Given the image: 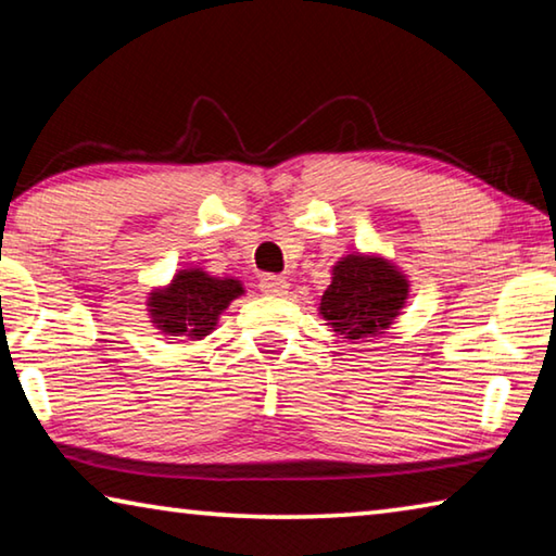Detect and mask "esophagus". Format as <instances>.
Listing matches in <instances>:
<instances>
[{
  "label": "esophagus",
  "instance_id": "esophagus-1",
  "mask_svg": "<svg viewBox=\"0 0 556 556\" xmlns=\"http://www.w3.org/2000/svg\"><path fill=\"white\" fill-rule=\"evenodd\" d=\"M260 289L265 291V294L281 296V294H287L289 281L285 277H279V275H265V277L260 279Z\"/></svg>",
  "mask_w": 556,
  "mask_h": 556
}]
</instances>
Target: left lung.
I'll return each mask as SVG.
<instances>
[{
	"label": "left lung",
	"instance_id": "8db88e82",
	"mask_svg": "<svg viewBox=\"0 0 556 556\" xmlns=\"http://www.w3.org/2000/svg\"><path fill=\"white\" fill-rule=\"evenodd\" d=\"M407 294V279L388 260L355 252L333 267V279L324 291L318 312L338 336L361 341L388 331Z\"/></svg>",
	"mask_w": 556,
	"mask_h": 556
}]
</instances>
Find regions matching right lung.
<instances>
[{
  "label": "right lung",
  "mask_w": 556,
  "mask_h": 556,
  "mask_svg": "<svg viewBox=\"0 0 556 556\" xmlns=\"http://www.w3.org/2000/svg\"><path fill=\"white\" fill-rule=\"evenodd\" d=\"M242 291L238 279L211 277L203 269H181L172 279V285L152 291L147 306L159 331L201 341L213 331L218 316Z\"/></svg>",
  "instance_id": "right-lung-1"
}]
</instances>
